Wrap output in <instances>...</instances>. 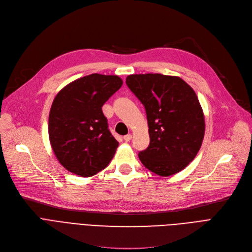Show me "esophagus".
<instances>
[{
	"label": "esophagus",
	"instance_id": "esophagus-1",
	"mask_svg": "<svg viewBox=\"0 0 252 252\" xmlns=\"http://www.w3.org/2000/svg\"><path fill=\"white\" fill-rule=\"evenodd\" d=\"M130 139H131V135H130V134H128V135H126V136L124 137V140H125L126 142H128V141H130Z\"/></svg>",
	"mask_w": 252,
	"mask_h": 252
}]
</instances>
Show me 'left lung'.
Here are the masks:
<instances>
[{
  "instance_id": "left-lung-1",
  "label": "left lung",
  "mask_w": 252,
  "mask_h": 252,
  "mask_svg": "<svg viewBox=\"0 0 252 252\" xmlns=\"http://www.w3.org/2000/svg\"><path fill=\"white\" fill-rule=\"evenodd\" d=\"M126 82L147 114L150 144L139 153L141 162L160 177L180 173L204 138V114L196 93L175 75L130 74Z\"/></svg>"
}]
</instances>
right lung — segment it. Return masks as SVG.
I'll list each match as a JSON object with an SVG mask.
<instances>
[{
  "label": "right lung",
  "instance_id": "obj_1",
  "mask_svg": "<svg viewBox=\"0 0 252 252\" xmlns=\"http://www.w3.org/2000/svg\"><path fill=\"white\" fill-rule=\"evenodd\" d=\"M123 86L117 75L93 73L66 85L53 100L49 139L60 164L92 177L108 165L118 142L108 129L102 106Z\"/></svg>",
  "mask_w": 252,
  "mask_h": 252
}]
</instances>
